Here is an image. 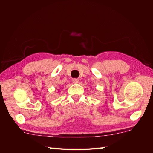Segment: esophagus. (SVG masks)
Instances as JSON below:
<instances>
[{
  "mask_svg": "<svg viewBox=\"0 0 153 153\" xmlns=\"http://www.w3.org/2000/svg\"><path fill=\"white\" fill-rule=\"evenodd\" d=\"M72 82H73L74 84H78V83H79V79L74 78V79H72Z\"/></svg>",
  "mask_w": 153,
  "mask_h": 153,
  "instance_id": "1",
  "label": "esophagus"
}]
</instances>
